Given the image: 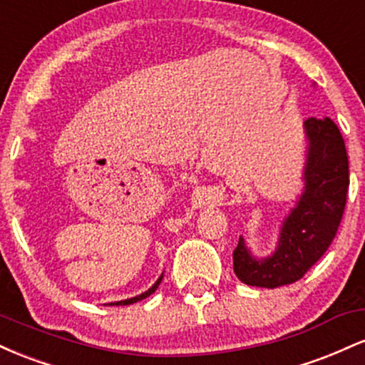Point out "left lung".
<instances>
[{
	"label": "left lung",
	"mask_w": 365,
	"mask_h": 365,
	"mask_svg": "<svg viewBox=\"0 0 365 365\" xmlns=\"http://www.w3.org/2000/svg\"><path fill=\"white\" fill-rule=\"evenodd\" d=\"M307 159L304 190L284 217L278 247L257 259L240 237L233 250V271L250 287L278 288L299 282L322 257L336 237L349 192V156L340 128L333 120L307 118Z\"/></svg>",
	"instance_id": "obj_1"
}]
</instances>
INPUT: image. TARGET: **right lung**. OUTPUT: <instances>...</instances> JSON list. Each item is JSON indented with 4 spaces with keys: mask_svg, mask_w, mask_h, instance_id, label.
<instances>
[{
    "mask_svg": "<svg viewBox=\"0 0 365 365\" xmlns=\"http://www.w3.org/2000/svg\"><path fill=\"white\" fill-rule=\"evenodd\" d=\"M161 279H163V274L159 276L158 278V282L153 284V287L149 288L148 292H144V293H140V295H137V297H133V299H127V300H120V302H113V304H110V305H130V304H135V302H139V300H142V299H145V297H149L150 293H154L156 292V288L159 287V283H161Z\"/></svg>",
    "mask_w": 365,
    "mask_h": 365,
    "instance_id": "1",
    "label": "right lung"
}]
</instances>
